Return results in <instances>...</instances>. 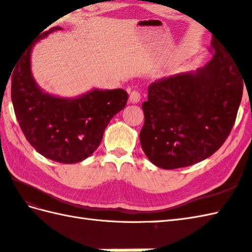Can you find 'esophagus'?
<instances>
[{
    "label": "esophagus",
    "instance_id": "1",
    "mask_svg": "<svg viewBox=\"0 0 252 252\" xmlns=\"http://www.w3.org/2000/svg\"><path fill=\"white\" fill-rule=\"evenodd\" d=\"M141 99V94L138 91H132L131 94H130V97H129V100L131 101L132 104H137L138 101H140Z\"/></svg>",
    "mask_w": 252,
    "mask_h": 252
}]
</instances>
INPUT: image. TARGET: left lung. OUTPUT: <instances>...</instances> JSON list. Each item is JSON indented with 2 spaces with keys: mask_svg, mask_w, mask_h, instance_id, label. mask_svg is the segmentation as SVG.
<instances>
[{
  "mask_svg": "<svg viewBox=\"0 0 252 252\" xmlns=\"http://www.w3.org/2000/svg\"><path fill=\"white\" fill-rule=\"evenodd\" d=\"M212 60L196 71L162 78L148 88L140 133L144 153L162 169L189 167L225 142L243 96L236 60L212 37Z\"/></svg>",
  "mask_w": 252,
  "mask_h": 252,
  "instance_id": "8db88e82",
  "label": "left lung"
}]
</instances>
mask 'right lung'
<instances>
[{
    "label": "right lung",
    "instance_id": "1",
    "mask_svg": "<svg viewBox=\"0 0 252 252\" xmlns=\"http://www.w3.org/2000/svg\"><path fill=\"white\" fill-rule=\"evenodd\" d=\"M57 30L61 27H53L21 53L12 74V101L20 129L37 153L57 162L77 163L97 149L129 95L121 89H93L72 98L45 93L32 76L31 51Z\"/></svg>",
    "mask_w": 252,
    "mask_h": 252
}]
</instances>
